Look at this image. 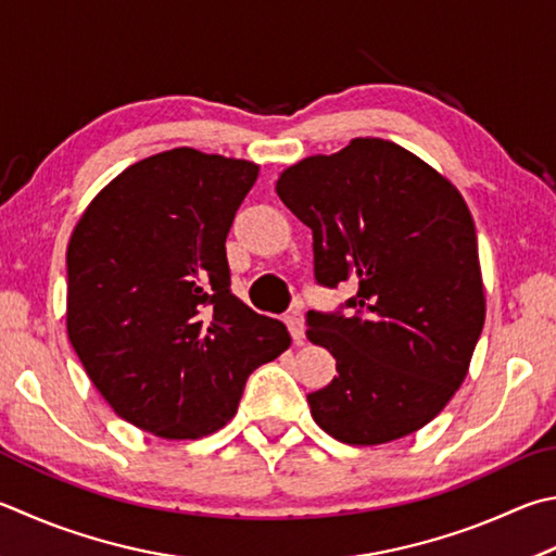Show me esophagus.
Instances as JSON below:
<instances>
[{
    "mask_svg": "<svg viewBox=\"0 0 556 556\" xmlns=\"http://www.w3.org/2000/svg\"><path fill=\"white\" fill-rule=\"evenodd\" d=\"M285 320H287V328H289V332H291V338H294L296 345H301V342H304V338H306L304 318H301L299 313H289V316H287Z\"/></svg>",
    "mask_w": 556,
    "mask_h": 556,
    "instance_id": "34e87169",
    "label": "esophagus"
}]
</instances>
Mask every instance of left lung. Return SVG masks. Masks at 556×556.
<instances>
[{
	"label": "left lung",
	"mask_w": 556,
	"mask_h": 556,
	"mask_svg": "<svg viewBox=\"0 0 556 556\" xmlns=\"http://www.w3.org/2000/svg\"><path fill=\"white\" fill-rule=\"evenodd\" d=\"M277 194L313 230L318 285L357 289L340 311L306 313L308 340L338 369L308 393L313 420L345 445L410 435L462 387L486 318L467 204L381 138L301 160L281 173Z\"/></svg>",
	"instance_id": "obj_1"
}]
</instances>
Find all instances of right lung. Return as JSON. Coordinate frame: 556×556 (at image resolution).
Returning <instances> with one entry per match:
<instances>
[{"label":"right lung","mask_w":556,"mask_h":556,"mask_svg":"<svg viewBox=\"0 0 556 556\" xmlns=\"http://www.w3.org/2000/svg\"><path fill=\"white\" fill-rule=\"evenodd\" d=\"M255 179L245 160L165 150L109 181L70 238V342L116 416L157 438L224 428L291 345L230 291L226 238Z\"/></svg>","instance_id":"obj_1"}]
</instances>
